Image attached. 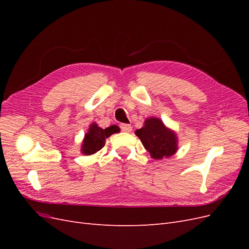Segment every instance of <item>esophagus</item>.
<instances>
[{
    "instance_id": "obj_1",
    "label": "esophagus",
    "mask_w": 249,
    "mask_h": 249,
    "mask_svg": "<svg viewBox=\"0 0 249 249\" xmlns=\"http://www.w3.org/2000/svg\"><path fill=\"white\" fill-rule=\"evenodd\" d=\"M120 129H122L123 132H131L132 131V125L129 124H120Z\"/></svg>"
}]
</instances>
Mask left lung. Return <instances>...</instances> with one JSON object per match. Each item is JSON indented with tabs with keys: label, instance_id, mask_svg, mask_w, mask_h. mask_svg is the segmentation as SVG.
Returning a JSON list of instances; mask_svg holds the SVG:
<instances>
[{
	"label": "left lung",
	"instance_id": "obj_1",
	"mask_svg": "<svg viewBox=\"0 0 249 249\" xmlns=\"http://www.w3.org/2000/svg\"><path fill=\"white\" fill-rule=\"evenodd\" d=\"M135 134L141 140L143 146L157 160L175 155L178 150L177 134L163 124L160 118H146L144 124Z\"/></svg>",
	"mask_w": 249,
	"mask_h": 249
}]
</instances>
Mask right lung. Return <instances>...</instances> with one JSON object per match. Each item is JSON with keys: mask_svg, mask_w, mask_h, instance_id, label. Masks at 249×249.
Wrapping results in <instances>:
<instances>
[{"mask_svg": "<svg viewBox=\"0 0 249 249\" xmlns=\"http://www.w3.org/2000/svg\"><path fill=\"white\" fill-rule=\"evenodd\" d=\"M117 132H119V127L117 125H111L106 127V129H102L95 123L91 124L89 126L88 132L85 134L84 140L82 142V154L90 156L99 152L100 149L104 147L106 138Z\"/></svg>", "mask_w": 249, "mask_h": 249, "instance_id": "1", "label": "right lung"}]
</instances>
